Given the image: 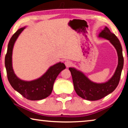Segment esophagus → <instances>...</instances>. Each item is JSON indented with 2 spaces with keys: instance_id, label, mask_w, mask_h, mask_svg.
Segmentation results:
<instances>
[{
  "instance_id": "34e87169",
  "label": "esophagus",
  "mask_w": 128,
  "mask_h": 128,
  "mask_svg": "<svg viewBox=\"0 0 128 128\" xmlns=\"http://www.w3.org/2000/svg\"><path fill=\"white\" fill-rule=\"evenodd\" d=\"M64 64H65L66 67L69 68V67H70V66H71L73 64L70 60H66V62H64Z\"/></svg>"
}]
</instances>
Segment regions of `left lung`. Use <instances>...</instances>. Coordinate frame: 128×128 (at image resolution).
<instances>
[{
	"label": "left lung",
	"instance_id": "left-lung-1",
	"mask_svg": "<svg viewBox=\"0 0 128 128\" xmlns=\"http://www.w3.org/2000/svg\"><path fill=\"white\" fill-rule=\"evenodd\" d=\"M99 36L109 40L114 46L118 56V64L111 79L106 83L101 84L93 83L80 71L74 68H69L72 76L75 92L78 96L87 100H98L112 92L118 86L124 66L122 48L117 36L106 27L100 33Z\"/></svg>",
	"mask_w": 128,
	"mask_h": 128
}]
</instances>
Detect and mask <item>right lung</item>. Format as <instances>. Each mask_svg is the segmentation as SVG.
Listing matches in <instances>:
<instances>
[{"label": "right lung", "mask_w": 128, "mask_h": 128, "mask_svg": "<svg viewBox=\"0 0 128 128\" xmlns=\"http://www.w3.org/2000/svg\"><path fill=\"white\" fill-rule=\"evenodd\" d=\"M24 28L18 29L10 38L5 56V66L8 82L12 87L24 97L30 100H40L51 94L53 86L57 76L66 68L64 64L59 62L50 67L41 78L31 82H25L17 78L12 68V57L14 44Z\"/></svg>", "instance_id": "add662e5"}]
</instances>
